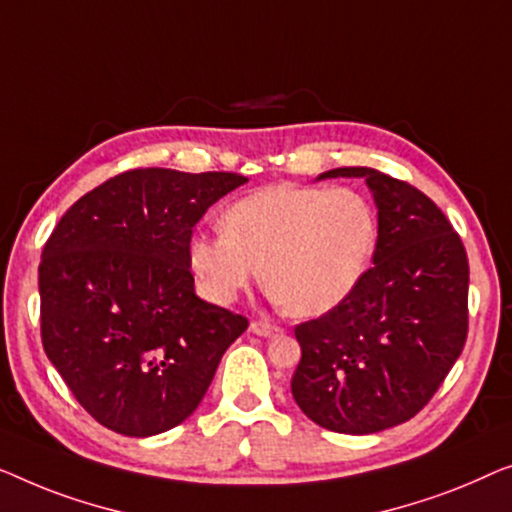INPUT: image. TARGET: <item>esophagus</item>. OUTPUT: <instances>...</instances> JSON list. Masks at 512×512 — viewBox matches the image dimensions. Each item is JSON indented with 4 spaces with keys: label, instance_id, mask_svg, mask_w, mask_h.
<instances>
[{
    "label": "esophagus",
    "instance_id": "1",
    "mask_svg": "<svg viewBox=\"0 0 512 512\" xmlns=\"http://www.w3.org/2000/svg\"><path fill=\"white\" fill-rule=\"evenodd\" d=\"M250 331L257 336H278L283 329H280L278 325H271V322H266V320H253L250 322Z\"/></svg>",
    "mask_w": 512,
    "mask_h": 512
}]
</instances>
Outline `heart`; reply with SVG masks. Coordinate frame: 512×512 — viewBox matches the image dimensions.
Instances as JSON below:
<instances>
[{"label":"heart","instance_id":"1","mask_svg":"<svg viewBox=\"0 0 512 512\" xmlns=\"http://www.w3.org/2000/svg\"><path fill=\"white\" fill-rule=\"evenodd\" d=\"M218 234L187 246L194 276L218 304L259 278L299 318L334 311L355 292L378 246L369 199L350 187L271 185L234 201Z\"/></svg>","mask_w":512,"mask_h":512}]
</instances>
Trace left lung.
Segmentation results:
<instances>
[{
	"instance_id": "obj_1",
	"label": "left lung",
	"mask_w": 512,
	"mask_h": 512,
	"mask_svg": "<svg viewBox=\"0 0 512 512\" xmlns=\"http://www.w3.org/2000/svg\"><path fill=\"white\" fill-rule=\"evenodd\" d=\"M364 178L378 208L373 266L334 311L294 329L301 359L292 397L315 424L376 434L427 406L469 331V259L441 208L417 187L369 167L318 176Z\"/></svg>"
}]
</instances>
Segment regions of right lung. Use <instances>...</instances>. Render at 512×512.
Wrapping results in <instances>:
<instances>
[{
	"instance_id": "obj_1",
	"label": "right lung",
	"mask_w": 512,
	"mask_h": 512,
	"mask_svg": "<svg viewBox=\"0 0 512 512\" xmlns=\"http://www.w3.org/2000/svg\"><path fill=\"white\" fill-rule=\"evenodd\" d=\"M246 176L132 169L83 194L41 253L43 350L106 429L146 438L204 399L248 320L194 294L187 246Z\"/></svg>"
}]
</instances>
